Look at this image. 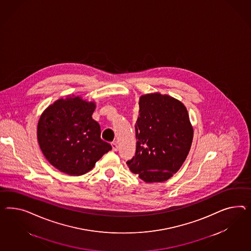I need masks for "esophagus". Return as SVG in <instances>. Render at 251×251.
<instances>
[{
	"instance_id": "1",
	"label": "esophagus",
	"mask_w": 251,
	"mask_h": 251,
	"mask_svg": "<svg viewBox=\"0 0 251 251\" xmlns=\"http://www.w3.org/2000/svg\"><path fill=\"white\" fill-rule=\"evenodd\" d=\"M111 146H112V150H113L114 151H117L119 150V145L116 143H111Z\"/></svg>"
}]
</instances>
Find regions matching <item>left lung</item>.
Masks as SVG:
<instances>
[{"label":"left lung","instance_id":"1","mask_svg":"<svg viewBox=\"0 0 251 251\" xmlns=\"http://www.w3.org/2000/svg\"><path fill=\"white\" fill-rule=\"evenodd\" d=\"M135 124V155L127 162L146 183L173 176L188 155L194 130L182 102L160 93L140 98Z\"/></svg>","mask_w":251,"mask_h":251}]
</instances>
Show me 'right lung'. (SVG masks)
Instances as JSON below:
<instances>
[{
  "instance_id": "obj_1",
  "label": "right lung",
  "mask_w": 251,
  "mask_h": 251,
  "mask_svg": "<svg viewBox=\"0 0 251 251\" xmlns=\"http://www.w3.org/2000/svg\"><path fill=\"white\" fill-rule=\"evenodd\" d=\"M95 103L79 97L60 99L41 115L37 139L43 154L56 169L82 176L112 149L100 138V126L92 119Z\"/></svg>"
}]
</instances>
